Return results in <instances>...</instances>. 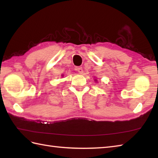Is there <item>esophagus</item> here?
<instances>
[{
	"label": "esophagus",
	"instance_id": "esophagus-1",
	"mask_svg": "<svg viewBox=\"0 0 158 158\" xmlns=\"http://www.w3.org/2000/svg\"><path fill=\"white\" fill-rule=\"evenodd\" d=\"M77 70V71H78V73H80V74L83 73V70L82 69V67H78Z\"/></svg>",
	"mask_w": 158,
	"mask_h": 158
}]
</instances>
